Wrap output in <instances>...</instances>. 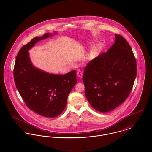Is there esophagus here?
Here are the masks:
<instances>
[{
	"instance_id": "obj_1",
	"label": "esophagus",
	"mask_w": 152,
	"mask_h": 152,
	"mask_svg": "<svg viewBox=\"0 0 152 152\" xmlns=\"http://www.w3.org/2000/svg\"><path fill=\"white\" fill-rule=\"evenodd\" d=\"M77 76L79 77H80V78H82V76H83V73H82V71H78L77 72Z\"/></svg>"
}]
</instances>
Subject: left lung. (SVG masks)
Instances as JSON below:
<instances>
[{
    "mask_svg": "<svg viewBox=\"0 0 152 152\" xmlns=\"http://www.w3.org/2000/svg\"><path fill=\"white\" fill-rule=\"evenodd\" d=\"M115 42L107 52L88 62L84 70L85 95L91 106L109 112L129 96L136 76L135 56L126 40L115 34Z\"/></svg>",
    "mask_w": 152,
    "mask_h": 152,
    "instance_id": "1",
    "label": "left lung"
}]
</instances>
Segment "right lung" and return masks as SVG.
I'll list each match as a JSON object with an SVG mask.
<instances>
[{
	"label": "right lung",
	"instance_id": "add662e5",
	"mask_svg": "<svg viewBox=\"0 0 152 152\" xmlns=\"http://www.w3.org/2000/svg\"><path fill=\"white\" fill-rule=\"evenodd\" d=\"M51 35L45 33L35 37L20 50L13 75L17 90L26 105L42 116L53 118L65 108L68 96L77 80L76 70L64 75H54L34 68L31 64L28 50L38 41Z\"/></svg>",
	"mask_w": 152,
	"mask_h": 152
}]
</instances>
